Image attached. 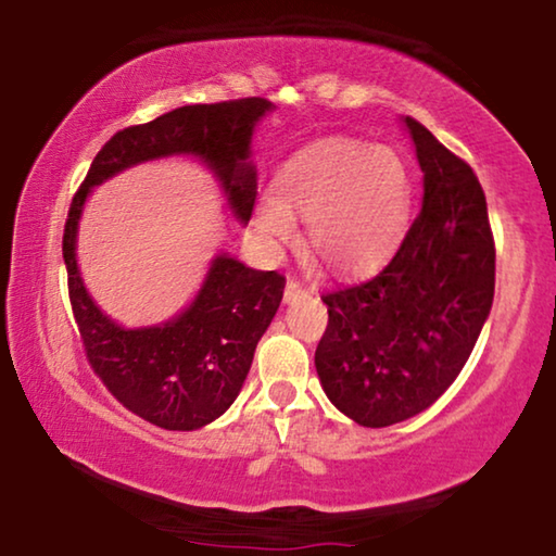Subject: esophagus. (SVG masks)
I'll use <instances>...</instances> for the list:
<instances>
[{"label":"esophagus","mask_w":556,"mask_h":556,"mask_svg":"<svg viewBox=\"0 0 556 556\" xmlns=\"http://www.w3.org/2000/svg\"><path fill=\"white\" fill-rule=\"evenodd\" d=\"M302 294H307V289H304L300 281L289 279L287 287H285V302H294L296 296H302Z\"/></svg>","instance_id":"34e87169"}]
</instances>
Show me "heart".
<instances>
[{
	"mask_svg": "<svg viewBox=\"0 0 556 556\" xmlns=\"http://www.w3.org/2000/svg\"><path fill=\"white\" fill-rule=\"evenodd\" d=\"M275 191L256 203V233L269 247L289 244L294 216H304L302 254L340 277L380 269L408 226V168L395 151L363 140L307 146L281 166Z\"/></svg>",
	"mask_w": 556,
	"mask_h": 556,
	"instance_id": "b5f03b06",
	"label": "heart"
}]
</instances>
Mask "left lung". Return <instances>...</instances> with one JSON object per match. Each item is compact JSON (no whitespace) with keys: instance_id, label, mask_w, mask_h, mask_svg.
<instances>
[{"instance_id":"8db88e82","label":"left lung","mask_w":556,"mask_h":556,"mask_svg":"<svg viewBox=\"0 0 556 556\" xmlns=\"http://www.w3.org/2000/svg\"><path fill=\"white\" fill-rule=\"evenodd\" d=\"M424 206L378 277L323 294L315 367L338 410L367 428L408 420L464 370L494 302L496 249L471 166L405 118Z\"/></svg>"}]
</instances>
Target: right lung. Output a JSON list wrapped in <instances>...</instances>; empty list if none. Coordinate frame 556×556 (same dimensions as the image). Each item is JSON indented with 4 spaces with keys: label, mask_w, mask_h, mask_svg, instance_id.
I'll return each instance as SVG.
<instances>
[{
    "label": "right lung",
    "mask_w": 556,
    "mask_h": 556,
    "mask_svg": "<svg viewBox=\"0 0 556 556\" xmlns=\"http://www.w3.org/2000/svg\"><path fill=\"white\" fill-rule=\"evenodd\" d=\"M271 108L264 98L184 105L151 123L123 128L100 148L70 203L62 256L85 355L125 408L166 431H197L237 401L256 342L279 309L285 277L249 269L222 254L211 262L197 300L176 319L125 330L92 302L83 285L75 254L77 222L92 186L136 163L197 155L222 181L233 216L247 224L256 201V170L247 161L249 143L254 125Z\"/></svg>",
    "instance_id": "right-lung-1"
}]
</instances>
